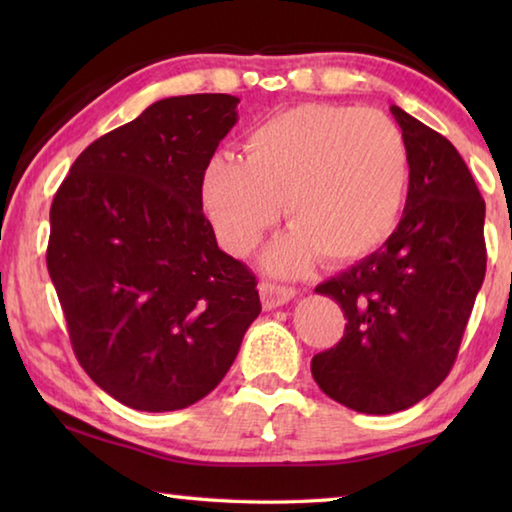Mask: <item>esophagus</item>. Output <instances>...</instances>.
I'll return each mask as SVG.
<instances>
[{
    "label": "esophagus",
    "instance_id": "esophagus-1",
    "mask_svg": "<svg viewBox=\"0 0 512 512\" xmlns=\"http://www.w3.org/2000/svg\"><path fill=\"white\" fill-rule=\"evenodd\" d=\"M259 296H262L264 309H275V307L287 305L289 300L296 298V289L282 287V284H275V282H262L259 284Z\"/></svg>",
    "mask_w": 512,
    "mask_h": 512
}]
</instances>
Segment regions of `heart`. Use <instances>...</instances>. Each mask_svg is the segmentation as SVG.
Returning a JSON list of instances; mask_svg holds the SVG:
<instances>
[{
    "mask_svg": "<svg viewBox=\"0 0 512 512\" xmlns=\"http://www.w3.org/2000/svg\"><path fill=\"white\" fill-rule=\"evenodd\" d=\"M246 158L216 153L201 176V203L216 241L244 255L284 214L293 228L264 253L280 275L348 264L384 244L409 187V149L391 117L370 108L305 103L248 133Z\"/></svg>",
    "mask_w": 512,
    "mask_h": 512,
    "instance_id": "1",
    "label": "heart"
}]
</instances>
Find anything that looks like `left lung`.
<instances>
[{
  "mask_svg": "<svg viewBox=\"0 0 512 512\" xmlns=\"http://www.w3.org/2000/svg\"><path fill=\"white\" fill-rule=\"evenodd\" d=\"M409 149V194L386 244L318 284L343 339L311 359L320 391L352 411L409 409L452 370L485 277V203L454 144L391 106Z\"/></svg>",
  "mask_w": 512,
  "mask_h": 512,
  "instance_id": "8db88e82",
  "label": "left lung"
}]
</instances>
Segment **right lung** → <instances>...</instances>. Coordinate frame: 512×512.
<instances>
[{"mask_svg": "<svg viewBox=\"0 0 512 512\" xmlns=\"http://www.w3.org/2000/svg\"><path fill=\"white\" fill-rule=\"evenodd\" d=\"M237 103H151L92 142L51 203L47 268L74 354L131 409L203 400L262 311L255 275L219 248L201 203L203 169L237 124Z\"/></svg>", "mask_w": 512, "mask_h": 512, "instance_id": "1", "label": "right lung"}]
</instances>
